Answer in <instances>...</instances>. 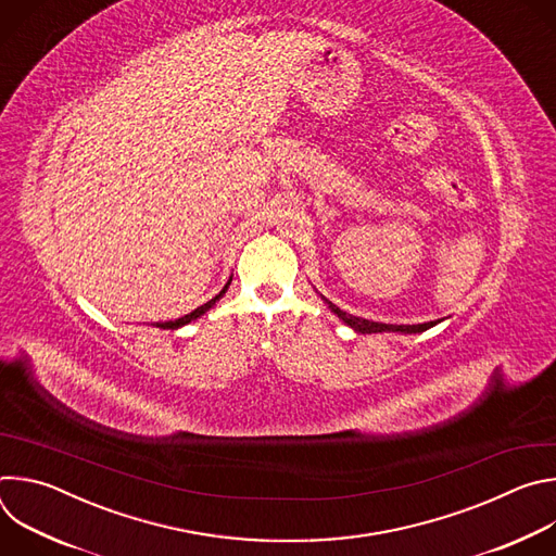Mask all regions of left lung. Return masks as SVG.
Wrapping results in <instances>:
<instances>
[{
  "instance_id": "8db88e82",
  "label": "left lung",
  "mask_w": 556,
  "mask_h": 556,
  "mask_svg": "<svg viewBox=\"0 0 556 556\" xmlns=\"http://www.w3.org/2000/svg\"><path fill=\"white\" fill-rule=\"evenodd\" d=\"M330 307H332V312H334V314H339V319H343L350 328H354V330H356V332H361V334H376V332H403V334H416V332H425V330L433 328L435 324H440V319H438V321H429V324H418V326H391V324H376V321L361 319V316L348 314V312H343L341 307H337V305H332V303H330Z\"/></svg>"
}]
</instances>
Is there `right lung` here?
I'll return each mask as SVG.
<instances>
[{"label": "right lung", "mask_w": 556, "mask_h": 556, "mask_svg": "<svg viewBox=\"0 0 556 556\" xmlns=\"http://www.w3.org/2000/svg\"><path fill=\"white\" fill-rule=\"evenodd\" d=\"M230 283V281H228ZM228 283L219 290V294H215L211 301H206L204 305H200V307H195L193 312H189V314H185V316H180V319H176V321H165V324H155V328H163V330H176V328H180V326H187L189 321H193V319H198V316H202L224 292H226V288H228Z\"/></svg>", "instance_id": "1"}]
</instances>
